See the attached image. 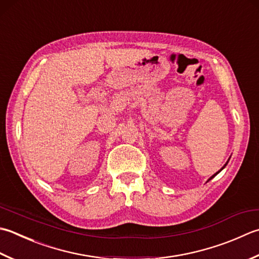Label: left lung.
Returning <instances> with one entry per match:
<instances>
[{
    "instance_id": "8db88e82",
    "label": "left lung",
    "mask_w": 259,
    "mask_h": 259,
    "mask_svg": "<svg viewBox=\"0 0 259 259\" xmlns=\"http://www.w3.org/2000/svg\"><path fill=\"white\" fill-rule=\"evenodd\" d=\"M229 159H230V158H229ZM229 159H228V161H229ZM228 161H227V163H226V164H225V165H224V167H222V168H221V169H220V170H218V171H217V173H215V174H214V175H212V176H211V177H210V179H209V180H207V182H209V181H210V180H212V179H213V177H214V176H215V175H218V174H219V173H220V171H221V170H222V169H224V168H225V167H226V166H227V164H228Z\"/></svg>"
}]
</instances>
